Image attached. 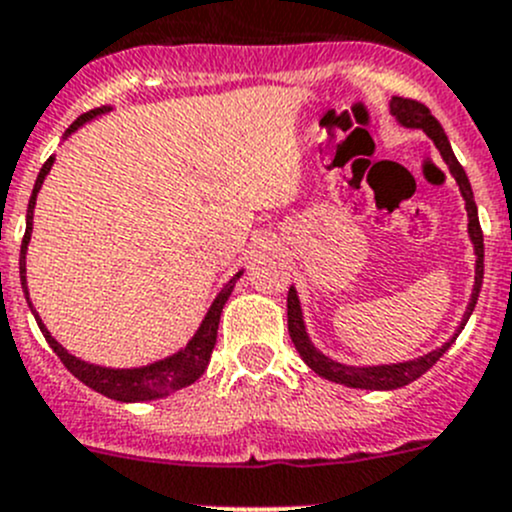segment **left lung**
I'll use <instances>...</instances> for the list:
<instances>
[{
	"label": "left lung",
	"instance_id": "obj_1",
	"mask_svg": "<svg viewBox=\"0 0 512 512\" xmlns=\"http://www.w3.org/2000/svg\"><path fill=\"white\" fill-rule=\"evenodd\" d=\"M391 114L396 116L398 124L408 126V129H423L426 134L433 139V144L438 146L440 156L448 164L450 174H453L455 184H458L460 194L465 199V211H468V234L470 241L475 246V286L473 293H470V303L468 311H465L463 321H460L458 333L463 331V326L468 323L470 313H473L475 303H478V293L480 286H483V231H480V221H478V206H475L473 199V189H470V181L465 176L463 166L458 164L455 159L453 149H450V141L445 136L443 126L440 121L430 114V109L426 104L416 99H403V96H393L391 99ZM288 333H291V341L296 346V351L301 353V358L306 361V366L311 371H316L318 376L326 378V381L341 383V386L348 388H366V391H393V388H403L408 383H413L416 378H421L428 368L435 366L440 356L450 348V343L458 338L455 333L445 346L435 348V351L426 353L421 358H413V361L406 363H391V366H346V363L331 361L328 356H323L321 351H316V346L308 338L306 326H303V313H301V303H298L296 288H288Z\"/></svg>",
	"mask_w": 512,
	"mask_h": 512
}]
</instances>
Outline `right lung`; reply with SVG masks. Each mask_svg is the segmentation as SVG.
<instances>
[{"instance_id": "right-lung-1", "label": "right lung", "mask_w": 512, "mask_h": 512, "mask_svg": "<svg viewBox=\"0 0 512 512\" xmlns=\"http://www.w3.org/2000/svg\"><path fill=\"white\" fill-rule=\"evenodd\" d=\"M106 111H111V106H99V109L86 111V114L79 116V119L69 126L67 136L72 134V131H77L79 126H84L86 121L106 114ZM52 164H54V156H49V159L44 161L42 171H39L37 184H34V189H32V199H29V206H27V231H24L22 254H19V276H22V288H24V296L27 298H29L27 263H24V258H27V246H29V239H32L34 204H37V194H39V189H42L44 176L49 174ZM241 273L244 271L236 273V276L231 278L224 288H221L219 296H216L214 303H211L209 313H206L204 321H201L199 331L194 333V338H191V341L186 343L179 353L164 358V361L149 363V366H141V368H104V366H94V363H86V361H82V358L72 356L67 348H62V343L54 341V336L47 331V326H44L42 318L37 316V311L32 308V303H29V308H32L34 318H37L39 331L44 333V338H47V343L52 346V351L59 356V361H62L64 366H67V371L72 373V376H77L84 386L94 388V391L101 393V396L114 398V401H121V403L154 401V398H164V396H169V393L179 391V388L191 386V383L199 381L201 373L206 371V366H209V361H211V351H214V346H216V331H219L221 311H224V303L229 301L231 291H234V283L239 281Z\"/></svg>"}]
</instances>
